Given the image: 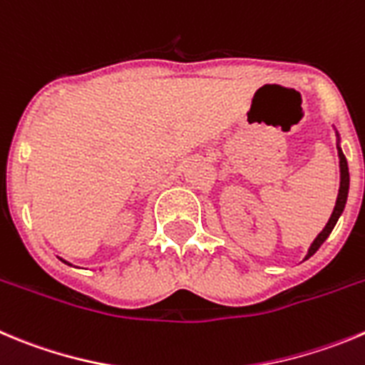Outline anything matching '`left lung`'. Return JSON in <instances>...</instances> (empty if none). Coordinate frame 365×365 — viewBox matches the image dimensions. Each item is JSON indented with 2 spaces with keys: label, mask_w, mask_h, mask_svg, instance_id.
Listing matches in <instances>:
<instances>
[{
  "label": "left lung",
  "mask_w": 365,
  "mask_h": 365,
  "mask_svg": "<svg viewBox=\"0 0 365 365\" xmlns=\"http://www.w3.org/2000/svg\"><path fill=\"white\" fill-rule=\"evenodd\" d=\"M336 137H339V133H336ZM339 143H340V137H339ZM336 148H339V157H340V190H339V197H336L335 210H333V213H331L329 220H327V224H326V228H324L322 232L317 235V239L313 240V244L309 246V250H307V255H306V259H304V260H307L312 255H315L317 250L322 246L324 240H326L327 237H329V233L333 232L336 220H339V217L342 215L344 208H346L347 192H349V168H347L346 155H344L342 150H340V145H336Z\"/></svg>",
  "instance_id": "left-lung-1"
}]
</instances>
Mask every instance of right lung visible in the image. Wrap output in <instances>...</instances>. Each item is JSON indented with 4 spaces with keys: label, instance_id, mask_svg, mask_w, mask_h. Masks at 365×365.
Segmentation results:
<instances>
[{
    "label": "right lung",
    "instance_id": "add662e5",
    "mask_svg": "<svg viewBox=\"0 0 365 365\" xmlns=\"http://www.w3.org/2000/svg\"><path fill=\"white\" fill-rule=\"evenodd\" d=\"M63 260V259H61ZM63 262H66V260H63ZM66 264H68V262H66ZM68 266H72V264H68Z\"/></svg>",
    "mask_w": 365,
    "mask_h": 365
}]
</instances>
